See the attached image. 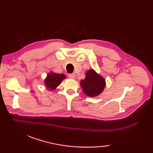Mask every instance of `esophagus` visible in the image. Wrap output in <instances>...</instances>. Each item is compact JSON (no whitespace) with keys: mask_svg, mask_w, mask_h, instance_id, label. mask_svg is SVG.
<instances>
[{"mask_svg":"<svg viewBox=\"0 0 153 153\" xmlns=\"http://www.w3.org/2000/svg\"><path fill=\"white\" fill-rule=\"evenodd\" d=\"M68 77H69L70 78L74 79L75 77H76V74H68Z\"/></svg>","mask_w":153,"mask_h":153,"instance_id":"1","label":"esophagus"}]
</instances>
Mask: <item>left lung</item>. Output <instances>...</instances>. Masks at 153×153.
Returning <instances> with one entry per match:
<instances>
[{"label": "left lung", "mask_w": 153, "mask_h": 153, "mask_svg": "<svg viewBox=\"0 0 153 153\" xmlns=\"http://www.w3.org/2000/svg\"><path fill=\"white\" fill-rule=\"evenodd\" d=\"M81 87L87 96L96 97L102 92L105 87V81L93 70L86 72L85 78L81 81Z\"/></svg>", "instance_id": "8db88e82"}]
</instances>
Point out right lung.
<instances>
[{"mask_svg":"<svg viewBox=\"0 0 153 153\" xmlns=\"http://www.w3.org/2000/svg\"><path fill=\"white\" fill-rule=\"evenodd\" d=\"M65 78H66V76L64 74H58L51 72L47 75V78L45 79L44 82L47 89L54 90L56 89V87L60 85L62 81Z\"/></svg>","mask_w":153,"mask_h":153,"instance_id":"obj_1","label":"right lung"}]
</instances>
